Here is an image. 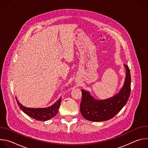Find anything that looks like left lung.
Returning a JSON list of instances; mask_svg holds the SVG:
<instances>
[{
  "instance_id": "8db88e82",
  "label": "left lung",
  "mask_w": 148,
  "mask_h": 148,
  "mask_svg": "<svg viewBox=\"0 0 148 148\" xmlns=\"http://www.w3.org/2000/svg\"><path fill=\"white\" fill-rule=\"evenodd\" d=\"M126 75L123 87L114 96L106 99H95L89 91L82 89L80 112L87 120L100 122L114 117L127 102L131 92V74L128 66L124 64Z\"/></svg>"
}]
</instances>
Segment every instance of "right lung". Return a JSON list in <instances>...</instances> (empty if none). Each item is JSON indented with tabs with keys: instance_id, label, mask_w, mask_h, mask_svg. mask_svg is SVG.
I'll list each match as a JSON object with an SVG mask.
<instances>
[{
	"instance_id": "add662e5",
	"label": "right lung",
	"mask_w": 148,
	"mask_h": 148,
	"mask_svg": "<svg viewBox=\"0 0 148 148\" xmlns=\"http://www.w3.org/2000/svg\"><path fill=\"white\" fill-rule=\"evenodd\" d=\"M16 99L19 108L26 115L37 121H46L53 118L58 113L61 103V97L53 105L49 107L38 108L26 107L17 101L16 97Z\"/></svg>"
}]
</instances>
